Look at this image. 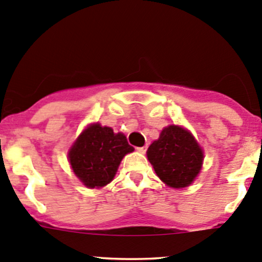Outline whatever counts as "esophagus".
I'll use <instances>...</instances> for the list:
<instances>
[{"label":"esophagus","instance_id":"esophagus-1","mask_svg":"<svg viewBox=\"0 0 262 262\" xmlns=\"http://www.w3.org/2000/svg\"><path fill=\"white\" fill-rule=\"evenodd\" d=\"M137 150L139 151V153L144 154L145 151H146V145H145V146H138V148H137Z\"/></svg>","mask_w":262,"mask_h":262}]
</instances>
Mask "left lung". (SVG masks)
I'll return each instance as SVG.
<instances>
[{"label":"left lung","instance_id":"8db88e82","mask_svg":"<svg viewBox=\"0 0 262 262\" xmlns=\"http://www.w3.org/2000/svg\"><path fill=\"white\" fill-rule=\"evenodd\" d=\"M148 160L164 184L185 188L194 182L203 165V149L194 136L179 125H168L146 151Z\"/></svg>","mask_w":262,"mask_h":262}]
</instances>
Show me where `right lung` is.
I'll use <instances>...</instances> for the list:
<instances>
[{"mask_svg":"<svg viewBox=\"0 0 262 262\" xmlns=\"http://www.w3.org/2000/svg\"><path fill=\"white\" fill-rule=\"evenodd\" d=\"M134 148L123 133H114L99 123L88 125L68 151V160L76 177L89 189H99L114 179L125 154Z\"/></svg>","mask_w":262,"mask_h":262,"instance_id":"1","label":"right lung"}]
</instances>
